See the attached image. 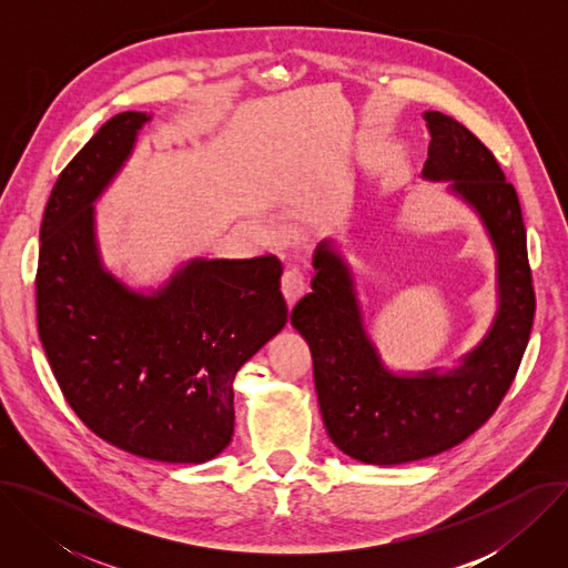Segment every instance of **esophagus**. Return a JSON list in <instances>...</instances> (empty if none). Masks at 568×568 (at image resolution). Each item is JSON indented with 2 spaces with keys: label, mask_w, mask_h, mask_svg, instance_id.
Returning a JSON list of instances; mask_svg holds the SVG:
<instances>
[{
  "label": "esophagus",
  "mask_w": 568,
  "mask_h": 568,
  "mask_svg": "<svg viewBox=\"0 0 568 568\" xmlns=\"http://www.w3.org/2000/svg\"><path fill=\"white\" fill-rule=\"evenodd\" d=\"M281 290L287 298L290 305H294L307 290V283H305V272L298 267V265H287L285 272H283V281H281Z\"/></svg>",
  "instance_id": "1"
}]
</instances>
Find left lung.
I'll use <instances>...</instances> for the list:
<instances>
[{"label": "left lung", "instance_id": "1", "mask_svg": "<svg viewBox=\"0 0 568 568\" xmlns=\"http://www.w3.org/2000/svg\"><path fill=\"white\" fill-rule=\"evenodd\" d=\"M432 134L423 178L447 182L480 217L497 252L499 307L488 335L460 366L416 375L384 366L366 335L355 281L331 240L318 242L312 292L292 326L312 353L318 409L333 443L368 465L412 463L452 449L488 420L508 393L528 346L535 290L519 197L495 154L463 123L425 112Z\"/></svg>", "mask_w": 568, "mask_h": 568}]
</instances>
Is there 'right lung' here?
<instances>
[{"label":"right lung","instance_id":"obj_1","mask_svg":"<svg viewBox=\"0 0 568 568\" xmlns=\"http://www.w3.org/2000/svg\"><path fill=\"white\" fill-rule=\"evenodd\" d=\"M145 112L112 116L60 173L40 226L38 333L75 416L161 463H206L233 436V379L287 323L276 256L195 258L150 294L101 263L94 202Z\"/></svg>","mask_w":568,"mask_h":568}]
</instances>
